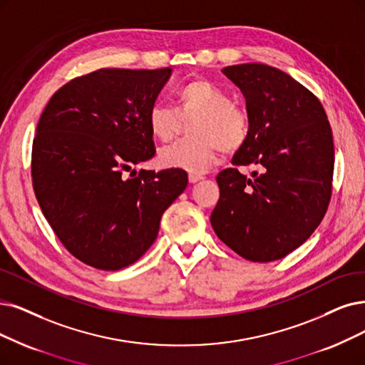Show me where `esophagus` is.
<instances>
[{"mask_svg": "<svg viewBox=\"0 0 365 365\" xmlns=\"http://www.w3.org/2000/svg\"><path fill=\"white\" fill-rule=\"evenodd\" d=\"M200 180H203L202 175H197V173H190V175H188V181H190L192 184H195V182L200 181Z\"/></svg>", "mask_w": 365, "mask_h": 365, "instance_id": "esophagus-1", "label": "esophagus"}]
</instances>
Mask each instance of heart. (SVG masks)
Segmentation results:
<instances>
[{"mask_svg": "<svg viewBox=\"0 0 365 365\" xmlns=\"http://www.w3.org/2000/svg\"><path fill=\"white\" fill-rule=\"evenodd\" d=\"M177 110L154 103L148 109L150 133L160 142H170L178 135L182 121L188 124L190 138L175 142L158 154V163L202 173L211 168L218 151L232 154L244 147L250 135V115L232 101L229 94L207 79H193L175 93Z\"/></svg>", "mask_w": 365, "mask_h": 365, "instance_id": "b5f03b06", "label": "heart"}]
</instances>
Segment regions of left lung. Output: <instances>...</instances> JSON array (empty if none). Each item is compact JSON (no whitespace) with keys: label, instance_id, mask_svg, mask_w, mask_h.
Segmentation results:
<instances>
[{"label":"left lung","instance_id":"obj_1","mask_svg":"<svg viewBox=\"0 0 365 365\" xmlns=\"http://www.w3.org/2000/svg\"><path fill=\"white\" fill-rule=\"evenodd\" d=\"M245 97L250 135L217 175L220 199L211 214L217 237L241 257L272 262L307 241L332 193L334 142L319 98L284 71L265 64L222 70ZM256 164L255 180L238 170Z\"/></svg>","mask_w":365,"mask_h":365}]
</instances>
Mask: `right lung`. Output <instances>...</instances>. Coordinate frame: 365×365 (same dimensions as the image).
<instances>
[{
	"mask_svg": "<svg viewBox=\"0 0 365 365\" xmlns=\"http://www.w3.org/2000/svg\"><path fill=\"white\" fill-rule=\"evenodd\" d=\"M170 71H91L61 86L38 120L31 154L37 202L67 252L93 268L135 264L187 187L178 168L132 170L155 154L147 115Z\"/></svg>",
	"mask_w": 365,
	"mask_h": 365,
	"instance_id": "obj_1",
	"label": "right lung"
}]
</instances>
